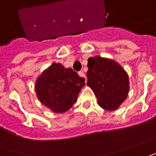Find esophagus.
<instances>
[{
	"label": "esophagus",
	"mask_w": 156,
	"mask_h": 156,
	"mask_svg": "<svg viewBox=\"0 0 156 156\" xmlns=\"http://www.w3.org/2000/svg\"><path fill=\"white\" fill-rule=\"evenodd\" d=\"M78 75H79V76H80L81 78H84V80H85V83L87 82V78H86V77H85V74H84V73H83V72H82V71L78 72Z\"/></svg>",
	"instance_id": "1"
}]
</instances>
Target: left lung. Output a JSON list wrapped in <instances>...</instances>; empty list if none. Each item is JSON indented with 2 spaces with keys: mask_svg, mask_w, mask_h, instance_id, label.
<instances>
[{
  "mask_svg": "<svg viewBox=\"0 0 156 156\" xmlns=\"http://www.w3.org/2000/svg\"><path fill=\"white\" fill-rule=\"evenodd\" d=\"M87 66V84L95 93L99 106L105 110H116L129 92L126 72L116 61L101 56L89 58Z\"/></svg>",
  "mask_w": 156,
  "mask_h": 156,
  "instance_id": "1",
  "label": "left lung"
}]
</instances>
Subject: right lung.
<instances>
[{"instance_id":"right-lung-1","label":"right lung","mask_w":156,"mask_h":156,"mask_svg":"<svg viewBox=\"0 0 156 156\" xmlns=\"http://www.w3.org/2000/svg\"><path fill=\"white\" fill-rule=\"evenodd\" d=\"M84 85V78L72 68L53 63L38 77L35 88L42 104L55 113L62 114L73 106Z\"/></svg>"}]
</instances>
